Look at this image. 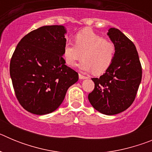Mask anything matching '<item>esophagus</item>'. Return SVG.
<instances>
[{
  "label": "esophagus",
  "instance_id": "esophagus-1",
  "mask_svg": "<svg viewBox=\"0 0 152 152\" xmlns=\"http://www.w3.org/2000/svg\"><path fill=\"white\" fill-rule=\"evenodd\" d=\"M79 78H80V79H86V78H88V77H86V76H84V75L79 74Z\"/></svg>",
  "mask_w": 152,
  "mask_h": 152
}]
</instances>
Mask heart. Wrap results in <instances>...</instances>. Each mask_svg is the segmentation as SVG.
I'll return each mask as SVG.
<instances>
[{"instance_id":"1","label":"heart","mask_w":152,"mask_h":152,"mask_svg":"<svg viewBox=\"0 0 152 152\" xmlns=\"http://www.w3.org/2000/svg\"><path fill=\"white\" fill-rule=\"evenodd\" d=\"M75 45L66 43L63 49V58L67 64L74 67L84 58L80 68L99 75L110 68L116 55V45L108 39L86 28L75 36Z\"/></svg>"}]
</instances>
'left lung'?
I'll list each match as a JSON object with an SVG mask.
<instances>
[{
	"label": "left lung",
	"mask_w": 152,
	"mask_h": 152,
	"mask_svg": "<svg viewBox=\"0 0 152 152\" xmlns=\"http://www.w3.org/2000/svg\"><path fill=\"white\" fill-rule=\"evenodd\" d=\"M107 35L116 45V55L105 73L92 78L94 89L88 100L95 110L110 116L126 110L133 103L142 71L133 42L116 28H110Z\"/></svg>",
	"instance_id": "obj_1"
}]
</instances>
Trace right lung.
Segmentation results:
<instances>
[{"label":"right lung","instance_id":"right-lung-1","mask_svg":"<svg viewBox=\"0 0 152 152\" xmlns=\"http://www.w3.org/2000/svg\"><path fill=\"white\" fill-rule=\"evenodd\" d=\"M63 26H44L20 41L12 56L10 75L19 103L26 110L45 115L57 110L78 74L65 65Z\"/></svg>","mask_w":152,"mask_h":152}]
</instances>
